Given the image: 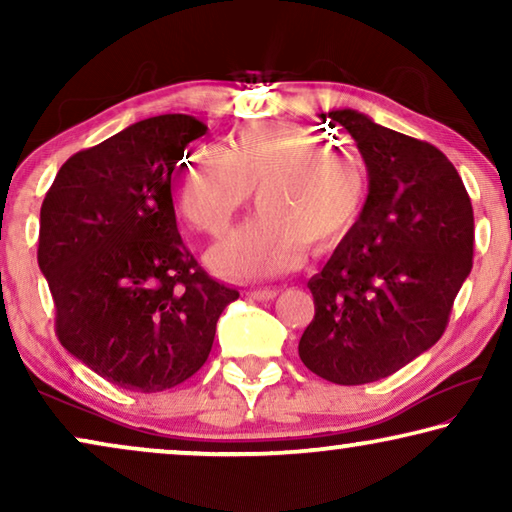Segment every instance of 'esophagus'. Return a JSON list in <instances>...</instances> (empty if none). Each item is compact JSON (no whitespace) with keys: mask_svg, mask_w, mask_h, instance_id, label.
Segmentation results:
<instances>
[{"mask_svg":"<svg viewBox=\"0 0 512 512\" xmlns=\"http://www.w3.org/2000/svg\"><path fill=\"white\" fill-rule=\"evenodd\" d=\"M277 293H279V289H272V286H265V289H254V291L249 293V296L254 298V300H261V303H263V300L277 298Z\"/></svg>","mask_w":512,"mask_h":512,"instance_id":"1","label":"esophagus"}]
</instances>
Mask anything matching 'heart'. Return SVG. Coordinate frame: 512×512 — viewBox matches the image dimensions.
Returning <instances> with one entry per match:
<instances>
[{"label":"heart","instance_id":"heart-1","mask_svg":"<svg viewBox=\"0 0 512 512\" xmlns=\"http://www.w3.org/2000/svg\"><path fill=\"white\" fill-rule=\"evenodd\" d=\"M256 188L261 212L209 251L228 279H261L345 240L366 200V174L354 158L289 123H251L228 149L200 146L181 167L177 207L200 233L219 237Z\"/></svg>","mask_w":512,"mask_h":512}]
</instances>
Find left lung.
<instances>
[{"mask_svg":"<svg viewBox=\"0 0 512 512\" xmlns=\"http://www.w3.org/2000/svg\"><path fill=\"white\" fill-rule=\"evenodd\" d=\"M319 116L352 135L368 170V198L307 282L314 319L298 354L328 382L366 384L401 370L445 333L473 268V207L436 146L354 109Z\"/></svg>","mask_w":512,"mask_h":512,"instance_id":"left-lung-1","label":"left lung"}]
</instances>
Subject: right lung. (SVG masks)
Instances as JSON below:
<instances>
[{"label":"right lung","instance_id":"add662e5","mask_svg":"<svg viewBox=\"0 0 512 512\" xmlns=\"http://www.w3.org/2000/svg\"><path fill=\"white\" fill-rule=\"evenodd\" d=\"M207 125L139 121L60 167L41 205L39 268L62 347L121 389L153 394L198 373L235 289L179 237L172 172Z\"/></svg>","mask_w":512,"mask_h":512}]
</instances>
